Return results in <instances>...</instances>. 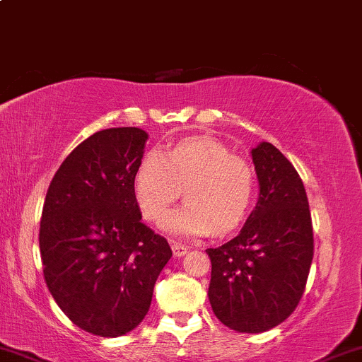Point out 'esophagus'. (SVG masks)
Returning a JSON list of instances; mask_svg holds the SVG:
<instances>
[{
	"instance_id": "1",
	"label": "esophagus",
	"mask_w": 362,
	"mask_h": 362,
	"mask_svg": "<svg viewBox=\"0 0 362 362\" xmlns=\"http://www.w3.org/2000/svg\"><path fill=\"white\" fill-rule=\"evenodd\" d=\"M189 251V247L185 245H180V243H172V252L175 258H180V256H184L185 252Z\"/></svg>"
}]
</instances>
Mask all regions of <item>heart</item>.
Listing matches in <instances>:
<instances>
[{
	"mask_svg": "<svg viewBox=\"0 0 362 362\" xmlns=\"http://www.w3.org/2000/svg\"><path fill=\"white\" fill-rule=\"evenodd\" d=\"M182 192L187 202L163 219L168 233L202 236L212 228L228 233L251 206L255 170L211 138L185 139L168 153L160 148L146 151L134 175V194L146 219H162Z\"/></svg>",
	"mask_w": 362,
	"mask_h": 362,
	"instance_id": "obj_1",
	"label": "heart"
}]
</instances>
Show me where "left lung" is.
<instances>
[{"mask_svg": "<svg viewBox=\"0 0 362 362\" xmlns=\"http://www.w3.org/2000/svg\"><path fill=\"white\" fill-rule=\"evenodd\" d=\"M259 197L236 238L209 247V302L226 327L259 334L288 319L313 258L305 187L286 156L263 141L251 150Z\"/></svg>", "mask_w": 362, "mask_h": 362, "instance_id": "left-lung-1", "label": "left lung"}]
</instances>
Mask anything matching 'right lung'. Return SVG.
I'll return each instance as SVG.
<instances>
[{
    "mask_svg": "<svg viewBox=\"0 0 362 362\" xmlns=\"http://www.w3.org/2000/svg\"><path fill=\"white\" fill-rule=\"evenodd\" d=\"M146 139L139 128L94 133L64 160L43 202L47 286L77 327L99 337L138 327L172 258L167 239L141 223L134 195Z\"/></svg>",
    "mask_w": 362,
    "mask_h": 362,
    "instance_id": "add662e5",
    "label": "right lung"
}]
</instances>
